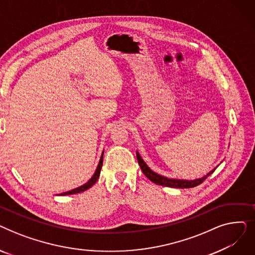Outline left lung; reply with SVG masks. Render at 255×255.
<instances>
[{"instance_id":"8db88e82","label":"left lung","mask_w":255,"mask_h":255,"mask_svg":"<svg viewBox=\"0 0 255 255\" xmlns=\"http://www.w3.org/2000/svg\"><path fill=\"white\" fill-rule=\"evenodd\" d=\"M136 158L138 164L142 170V172L144 173V176L148 178L149 180H151L153 183L157 184V185H161V186H165V187H171V188H192V187H195L199 184H202L210 175L214 172V170H212L211 172H209L207 176H205L202 179H197L194 181H187V180H176V179H168L165 177H162L158 175V173L154 172L153 170H151L148 165L144 163L143 160L141 159V157L139 156L138 153H136Z\"/></svg>"}]
</instances>
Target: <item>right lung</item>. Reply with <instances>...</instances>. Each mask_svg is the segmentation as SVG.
<instances>
[{
	"label": "right lung",
	"instance_id": "1",
	"mask_svg": "<svg viewBox=\"0 0 255 255\" xmlns=\"http://www.w3.org/2000/svg\"><path fill=\"white\" fill-rule=\"evenodd\" d=\"M102 163H103V153L101 155V158H100V161H99V164L97 166V169L95 171V173H94L93 177L86 183L84 184L83 186L78 187V188H75L73 190H70V191H67V192H64V193H61L60 195H69V194H75V193H79V192H83V191H86L87 189H89L90 187H92L94 184L96 183V181L98 180L99 178V175H100V171H101V167H102Z\"/></svg>",
	"mask_w": 255,
	"mask_h": 255
}]
</instances>
